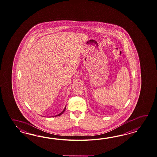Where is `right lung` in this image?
<instances>
[{"label": "right lung", "mask_w": 157, "mask_h": 157, "mask_svg": "<svg viewBox=\"0 0 157 157\" xmlns=\"http://www.w3.org/2000/svg\"><path fill=\"white\" fill-rule=\"evenodd\" d=\"M65 109H66V106L65 107V108L63 109V111L62 112H61L59 114H57V115H55V117H57V116H59V115H61L62 114H63V112H65Z\"/></svg>", "instance_id": "obj_1"}]
</instances>
